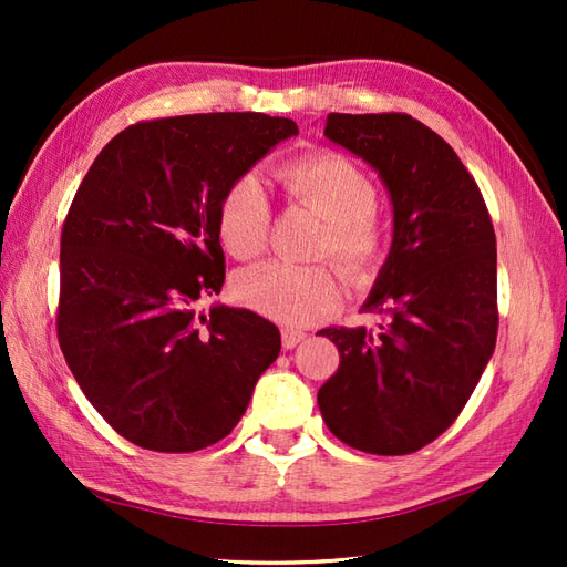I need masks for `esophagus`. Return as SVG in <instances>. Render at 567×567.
Returning a JSON list of instances; mask_svg holds the SVG:
<instances>
[{
    "label": "esophagus",
    "instance_id": "1",
    "mask_svg": "<svg viewBox=\"0 0 567 567\" xmlns=\"http://www.w3.org/2000/svg\"><path fill=\"white\" fill-rule=\"evenodd\" d=\"M307 339L305 331H297V329H282V346L285 348H295L297 343H302Z\"/></svg>",
    "mask_w": 567,
    "mask_h": 567
}]
</instances>
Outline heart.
I'll list each match as a JSON object with an SVG mask.
<instances>
[{
	"mask_svg": "<svg viewBox=\"0 0 567 567\" xmlns=\"http://www.w3.org/2000/svg\"><path fill=\"white\" fill-rule=\"evenodd\" d=\"M277 177L292 202L327 221L319 256L333 258L353 282H370L384 258V231L375 216L378 189L343 153L315 151L285 163ZM270 202L256 175H240L221 197L216 231L221 246L238 260L260 256L268 246ZM236 299L287 327L329 317L341 305V277L329 265L297 268L287 262H260L236 275Z\"/></svg>",
	"mask_w": 567,
	"mask_h": 567,
	"instance_id": "1",
	"label": "heart"
}]
</instances>
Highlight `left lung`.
<instances>
[{
  "label": "left lung",
  "instance_id": "obj_1",
  "mask_svg": "<svg viewBox=\"0 0 567 567\" xmlns=\"http://www.w3.org/2000/svg\"><path fill=\"white\" fill-rule=\"evenodd\" d=\"M327 136L390 192V256L365 309L378 329H323L341 363L317 394L336 439L406 455L461 414L497 341V238L455 151L409 114H329Z\"/></svg>",
  "mask_w": 567,
  "mask_h": 567
}]
</instances>
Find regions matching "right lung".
Wrapping results in <instances>:
<instances>
[{
    "mask_svg": "<svg viewBox=\"0 0 567 567\" xmlns=\"http://www.w3.org/2000/svg\"><path fill=\"white\" fill-rule=\"evenodd\" d=\"M285 116L155 118L114 136L70 204L60 236L58 341L92 406L131 443L189 453L221 441L280 355V331L214 305L221 197L277 143Z\"/></svg>",
    "mask_w": 567,
    "mask_h": 567,
    "instance_id": "1",
    "label": "right lung"
}]
</instances>
